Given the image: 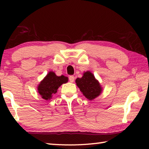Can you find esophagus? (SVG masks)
Segmentation results:
<instances>
[{
    "label": "esophagus",
    "mask_w": 149,
    "mask_h": 149,
    "mask_svg": "<svg viewBox=\"0 0 149 149\" xmlns=\"http://www.w3.org/2000/svg\"><path fill=\"white\" fill-rule=\"evenodd\" d=\"M74 79H75V77H74V75H70V76L69 77L70 81L72 82V83H73V82L74 81Z\"/></svg>",
    "instance_id": "1"
}]
</instances>
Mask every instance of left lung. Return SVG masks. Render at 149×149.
Returning a JSON list of instances; mask_svg holds the SVG:
<instances>
[{"instance_id":"1","label":"left lung","mask_w":149,"mask_h":149,"mask_svg":"<svg viewBox=\"0 0 149 149\" xmlns=\"http://www.w3.org/2000/svg\"><path fill=\"white\" fill-rule=\"evenodd\" d=\"M75 83L84 95L89 100L95 99L102 92L99 83L90 72H85L81 78H77Z\"/></svg>"}]
</instances>
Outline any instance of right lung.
I'll list each match as a JSON object with an SVG mask.
<instances>
[{
  "label": "right lung",
  "instance_id": "1",
  "mask_svg": "<svg viewBox=\"0 0 149 149\" xmlns=\"http://www.w3.org/2000/svg\"><path fill=\"white\" fill-rule=\"evenodd\" d=\"M68 80V77L64 75L57 76L54 72H50L40 83L38 86V92L42 99L45 100L50 99L52 95L57 92L60 85L67 83Z\"/></svg>",
  "mask_w": 149,
  "mask_h": 149
}]
</instances>
